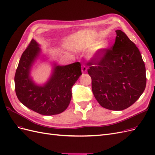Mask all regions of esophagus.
Here are the masks:
<instances>
[{
  "instance_id": "1",
  "label": "esophagus",
  "mask_w": 155,
  "mask_h": 155,
  "mask_svg": "<svg viewBox=\"0 0 155 155\" xmlns=\"http://www.w3.org/2000/svg\"><path fill=\"white\" fill-rule=\"evenodd\" d=\"M87 67L85 66V64H83L82 67H81V70H82V72H83V73H85V72H87Z\"/></svg>"
}]
</instances>
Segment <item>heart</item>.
Here are the masks:
<instances>
[{
    "mask_svg": "<svg viewBox=\"0 0 155 155\" xmlns=\"http://www.w3.org/2000/svg\"><path fill=\"white\" fill-rule=\"evenodd\" d=\"M108 45V42L106 41H102L101 43L100 44L99 46H98V49L99 48H101V49H104V48H105ZM95 46V43H88L87 44H85V46L86 48H93L94 46Z\"/></svg>",
    "mask_w": 155,
    "mask_h": 155,
    "instance_id": "1",
    "label": "heart"
}]
</instances>
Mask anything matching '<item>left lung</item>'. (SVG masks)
I'll use <instances>...</instances> for the list:
<instances>
[{"label": "left lung", "instance_id": "8db88e82", "mask_svg": "<svg viewBox=\"0 0 155 155\" xmlns=\"http://www.w3.org/2000/svg\"><path fill=\"white\" fill-rule=\"evenodd\" d=\"M116 32L112 47L98 50L87 64L97 102L105 109L122 110L142 94L147 79L137 46L121 30Z\"/></svg>", "mask_w": 155, "mask_h": 155}]
</instances>
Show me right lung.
<instances>
[{
    "label": "right lung",
    "instance_id": "right-lung-1",
    "mask_svg": "<svg viewBox=\"0 0 155 155\" xmlns=\"http://www.w3.org/2000/svg\"><path fill=\"white\" fill-rule=\"evenodd\" d=\"M40 49L31 39L22 53L15 75L16 95L22 104L42 115L61 113L72 98V87L82 74L81 63L55 66L50 80L43 87L37 86L30 78V70Z\"/></svg>",
    "mask_w": 155,
    "mask_h": 155
}]
</instances>
